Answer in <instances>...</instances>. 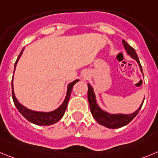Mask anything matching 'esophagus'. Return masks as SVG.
<instances>
[{"label":"esophagus","instance_id":"34e87169","mask_svg":"<svg viewBox=\"0 0 158 158\" xmlns=\"http://www.w3.org/2000/svg\"><path fill=\"white\" fill-rule=\"evenodd\" d=\"M87 78H88V76H87V75H83V79H87Z\"/></svg>","mask_w":158,"mask_h":158}]
</instances>
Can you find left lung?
I'll list each match as a JSON object with an SVG mask.
<instances>
[{"label":"left lung","mask_w":158,"mask_h":158,"mask_svg":"<svg viewBox=\"0 0 158 158\" xmlns=\"http://www.w3.org/2000/svg\"><path fill=\"white\" fill-rule=\"evenodd\" d=\"M123 46H124L125 49L127 50V53H128L130 56H131V57H132L133 59H134V60L138 62L140 69L142 71V73L143 74L142 65L140 64L139 59H138V55H137L135 50H134L130 45H129L126 41L123 40ZM87 86H88L87 97H88V102L89 105H90V112L92 114L94 118L95 119L100 125L107 127V128H120V127H124V126L127 125L128 123H130L134 118L136 117V115L138 114L139 110H141V108H142V104H143L144 102L143 101L142 103L141 104V106H140V107L133 114H110L107 113V112L106 111H103L102 110L100 109L99 106H98L97 105V103H96L95 95H94L93 88L91 87V86H90V84H88Z\"/></svg>","instance_id":"1"}]
</instances>
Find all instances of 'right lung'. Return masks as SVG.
I'll list each match as a JSON object with an SVG mask.
<instances>
[{
	"instance_id": "obj_1",
	"label": "right lung",
	"mask_w": 158,
	"mask_h": 158,
	"mask_svg": "<svg viewBox=\"0 0 158 158\" xmlns=\"http://www.w3.org/2000/svg\"><path fill=\"white\" fill-rule=\"evenodd\" d=\"M23 51L24 48L21 51V52L19 55L18 58L16 60V63H15L14 66V70L16 68V64H17V61L20 59V56L23 53ZM79 79H76L74 82L70 83L68 87V92H67V95H66L65 100L64 102H63V104L60 106L58 109H56V110H53L52 112H36V111H32L31 110H28L27 108H25L24 106H22L20 102L17 101V99L16 98L14 95V92H13V83H12V89H13V91H12V95H13V102H14L15 106H16V109L18 110V111L21 114L24 118L28 121H29L30 123H34L35 125H39V126H50V125H52L54 123H57L61 119V118L64 116V113L66 111V109H67V106H68V101H69L70 95H71V92L73 88V86L77 83Z\"/></svg>"
}]
</instances>
